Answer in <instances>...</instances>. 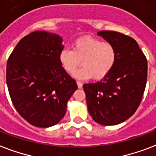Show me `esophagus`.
<instances>
[{
    "instance_id": "obj_1",
    "label": "esophagus",
    "mask_w": 156,
    "mask_h": 156,
    "mask_svg": "<svg viewBox=\"0 0 156 156\" xmlns=\"http://www.w3.org/2000/svg\"><path fill=\"white\" fill-rule=\"evenodd\" d=\"M77 85H78V88H82L83 87V83H82L81 82L77 81Z\"/></svg>"
}]
</instances>
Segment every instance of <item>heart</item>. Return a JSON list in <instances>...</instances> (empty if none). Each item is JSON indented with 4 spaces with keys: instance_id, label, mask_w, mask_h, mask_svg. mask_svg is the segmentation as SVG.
Here are the masks:
<instances>
[{
    "instance_id": "heart-1",
    "label": "heart",
    "mask_w": 156,
    "mask_h": 156,
    "mask_svg": "<svg viewBox=\"0 0 156 156\" xmlns=\"http://www.w3.org/2000/svg\"><path fill=\"white\" fill-rule=\"evenodd\" d=\"M116 60V49L112 43L93 37L75 40L73 50L63 49L59 53V62L64 71L72 74L82 63L83 67L75 73L79 79H101L107 76Z\"/></svg>"
}]
</instances>
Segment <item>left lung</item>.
I'll use <instances>...</instances> for the list:
<instances>
[{
    "label": "left lung",
    "instance_id": "8db88e82",
    "mask_svg": "<svg viewBox=\"0 0 156 156\" xmlns=\"http://www.w3.org/2000/svg\"><path fill=\"white\" fill-rule=\"evenodd\" d=\"M116 49V60L101 81L83 84L87 110L103 126L125 122L140 104L147 81V60L133 38L116 31L98 33Z\"/></svg>",
    "mask_w": 156,
    "mask_h": 156
}]
</instances>
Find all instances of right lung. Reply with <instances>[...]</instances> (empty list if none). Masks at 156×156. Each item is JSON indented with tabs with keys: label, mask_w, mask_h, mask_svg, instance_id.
<instances>
[{
	"label": "right lung",
	"mask_w": 156,
	"mask_h": 156,
	"mask_svg": "<svg viewBox=\"0 0 156 156\" xmlns=\"http://www.w3.org/2000/svg\"><path fill=\"white\" fill-rule=\"evenodd\" d=\"M63 39L34 31L17 44L6 65V83L14 107L31 125L49 127L60 122L78 88L59 62Z\"/></svg>",
	"instance_id": "obj_1"
}]
</instances>
